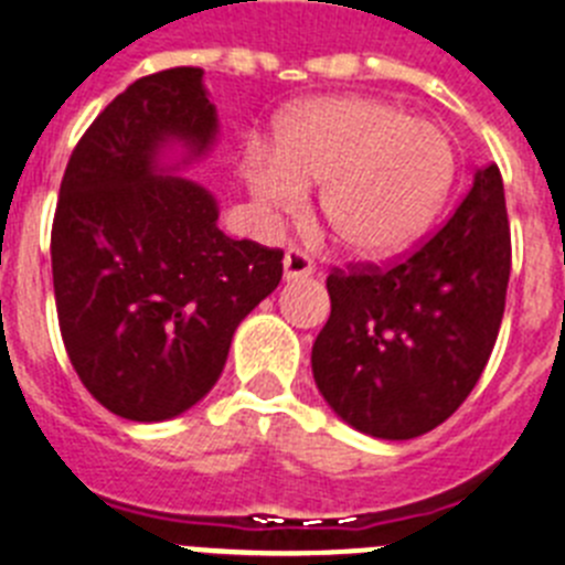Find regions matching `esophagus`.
I'll return each instance as SVG.
<instances>
[{
	"label": "esophagus",
	"instance_id": "1",
	"mask_svg": "<svg viewBox=\"0 0 565 565\" xmlns=\"http://www.w3.org/2000/svg\"><path fill=\"white\" fill-rule=\"evenodd\" d=\"M282 268H286V279H299V277H308V274H313V259L311 254L302 252V248L291 246L286 252V257H282Z\"/></svg>",
	"mask_w": 565,
	"mask_h": 565
}]
</instances>
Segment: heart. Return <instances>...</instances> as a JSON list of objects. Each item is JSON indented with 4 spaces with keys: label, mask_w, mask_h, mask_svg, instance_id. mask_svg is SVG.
<instances>
[{
    "label": "heart",
    "mask_w": 565,
    "mask_h": 565,
    "mask_svg": "<svg viewBox=\"0 0 565 565\" xmlns=\"http://www.w3.org/2000/svg\"><path fill=\"white\" fill-rule=\"evenodd\" d=\"M456 178V152L438 124L367 96L319 98L277 129L274 161L252 169L257 201L277 214L317 186L333 237L359 257L411 248L436 221Z\"/></svg>",
    "instance_id": "heart-1"
}]
</instances>
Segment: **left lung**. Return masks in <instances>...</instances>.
I'll return each instance as SVG.
<instances>
[{
  "label": "left lung",
  "instance_id": "1",
  "mask_svg": "<svg viewBox=\"0 0 565 565\" xmlns=\"http://www.w3.org/2000/svg\"><path fill=\"white\" fill-rule=\"evenodd\" d=\"M512 237L495 163L433 237L387 263L331 268V317L313 342L319 393L376 438L430 433L472 393L507 308Z\"/></svg>",
  "mask_w": 565,
  "mask_h": 565
}]
</instances>
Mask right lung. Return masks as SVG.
<instances>
[{
	"label": "right lung",
	"instance_id": "add662e5",
	"mask_svg": "<svg viewBox=\"0 0 565 565\" xmlns=\"http://www.w3.org/2000/svg\"><path fill=\"white\" fill-rule=\"evenodd\" d=\"M201 67L143 76L78 138L58 189L50 259L64 348L89 396L163 422L221 376L234 331L282 279V252L217 228L212 194L154 154L217 132Z\"/></svg>",
	"mask_w": 565,
	"mask_h": 565
}]
</instances>
